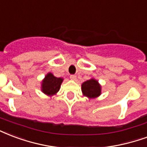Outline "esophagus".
I'll list each match as a JSON object with an SVG mask.
<instances>
[{
  "label": "esophagus",
  "instance_id": "34e87169",
  "mask_svg": "<svg viewBox=\"0 0 147 147\" xmlns=\"http://www.w3.org/2000/svg\"><path fill=\"white\" fill-rule=\"evenodd\" d=\"M69 78L71 79L72 80H77V77L75 76V75H70V77H69Z\"/></svg>",
  "mask_w": 147,
  "mask_h": 147
}]
</instances>
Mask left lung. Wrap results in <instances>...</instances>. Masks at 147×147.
Listing matches in <instances>:
<instances>
[{"label": "left lung", "mask_w": 147, "mask_h": 147, "mask_svg": "<svg viewBox=\"0 0 147 147\" xmlns=\"http://www.w3.org/2000/svg\"><path fill=\"white\" fill-rule=\"evenodd\" d=\"M83 95L89 99H94L101 94V86L94 78H90L81 84Z\"/></svg>", "instance_id": "1"}]
</instances>
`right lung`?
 <instances>
[{
  "label": "right lung",
  "instance_id": "right-lung-1",
  "mask_svg": "<svg viewBox=\"0 0 147 147\" xmlns=\"http://www.w3.org/2000/svg\"><path fill=\"white\" fill-rule=\"evenodd\" d=\"M63 79L61 78L55 77L52 73H48L41 83V90L46 95H56L61 87V84Z\"/></svg>",
  "mask_w": 147,
  "mask_h": 147
}]
</instances>
